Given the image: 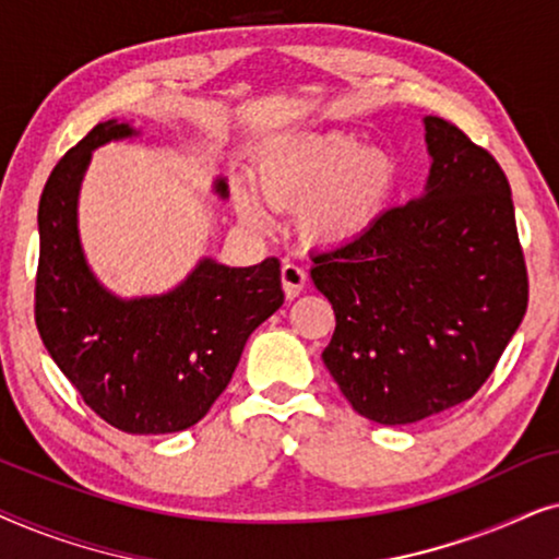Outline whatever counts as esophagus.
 <instances>
[{
  "instance_id": "34e87169",
  "label": "esophagus",
  "mask_w": 559,
  "mask_h": 559,
  "mask_svg": "<svg viewBox=\"0 0 559 559\" xmlns=\"http://www.w3.org/2000/svg\"><path fill=\"white\" fill-rule=\"evenodd\" d=\"M305 285H308V274H305L302 266H297L293 262L282 264V289H285L287 300H295V297L305 289Z\"/></svg>"
}]
</instances>
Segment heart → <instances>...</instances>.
<instances>
[{
  "label": "heart",
  "mask_w": 559,
  "mask_h": 559,
  "mask_svg": "<svg viewBox=\"0 0 559 559\" xmlns=\"http://www.w3.org/2000/svg\"><path fill=\"white\" fill-rule=\"evenodd\" d=\"M402 170L392 152L364 147L354 132L293 134L257 159L259 193L272 209H297V228L310 243L343 247L373 231L392 211ZM236 213L251 228L274 216L247 188L234 193Z\"/></svg>",
  "instance_id": "obj_1"
}]
</instances>
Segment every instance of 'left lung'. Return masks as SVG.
Listing matches in <instances>:
<instances>
[{
    "instance_id": "1",
    "label": "left lung",
    "mask_w": 559,
    "mask_h": 559,
    "mask_svg": "<svg viewBox=\"0 0 559 559\" xmlns=\"http://www.w3.org/2000/svg\"><path fill=\"white\" fill-rule=\"evenodd\" d=\"M423 124V195L358 241L320 251L310 270L335 312L323 361L350 407L379 425L471 400L530 300L507 175L450 121Z\"/></svg>"
}]
</instances>
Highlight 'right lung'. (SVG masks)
<instances>
[{"instance_id": "obj_1", "label": "right lung", "mask_w": 559, "mask_h": 559, "mask_svg": "<svg viewBox=\"0 0 559 559\" xmlns=\"http://www.w3.org/2000/svg\"><path fill=\"white\" fill-rule=\"evenodd\" d=\"M140 136L102 121L68 150L45 182L37 228L35 323L40 338L98 417L132 435L193 427L228 386L249 335L285 302L280 262L226 266L203 257L163 295L119 297L91 270L79 234L81 182L94 150ZM213 193L228 198L224 178Z\"/></svg>"}]
</instances>
